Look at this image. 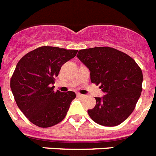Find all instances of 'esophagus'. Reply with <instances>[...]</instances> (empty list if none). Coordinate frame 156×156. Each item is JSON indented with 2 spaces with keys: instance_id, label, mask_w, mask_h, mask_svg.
<instances>
[{
  "instance_id": "34e87169",
  "label": "esophagus",
  "mask_w": 156,
  "mask_h": 156,
  "mask_svg": "<svg viewBox=\"0 0 156 156\" xmlns=\"http://www.w3.org/2000/svg\"><path fill=\"white\" fill-rule=\"evenodd\" d=\"M77 97H78V98H85V95L81 94H77Z\"/></svg>"
}]
</instances>
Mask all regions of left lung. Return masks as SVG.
Instances as JSON below:
<instances>
[{
	"mask_svg": "<svg viewBox=\"0 0 156 156\" xmlns=\"http://www.w3.org/2000/svg\"><path fill=\"white\" fill-rule=\"evenodd\" d=\"M90 71L92 83L105 95L95 98L88 114L94 122L112 127L125 121L134 110L142 91V70L127 54L108 47L80 50L77 55Z\"/></svg>",
	"mask_w": 156,
	"mask_h": 156,
	"instance_id": "obj_1",
	"label": "left lung"
}]
</instances>
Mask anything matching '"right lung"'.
Listing matches in <instances>:
<instances>
[{
	"label": "right lung",
	"instance_id": "right-lung-1",
	"mask_svg": "<svg viewBox=\"0 0 156 156\" xmlns=\"http://www.w3.org/2000/svg\"><path fill=\"white\" fill-rule=\"evenodd\" d=\"M78 50L44 46L26 54L18 62L10 81L16 102L24 116L40 128L61 122L76 95L54 91L55 78Z\"/></svg>",
	"mask_w": 156,
	"mask_h": 156
}]
</instances>
